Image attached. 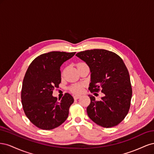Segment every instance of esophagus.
<instances>
[{
	"mask_svg": "<svg viewBox=\"0 0 154 154\" xmlns=\"http://www.w3.org/2000/svg\"><path fill=\"white\" fill-rule=\"evenodd\" d=\"M80 97H81V96H80V95H75V96H73V97H74V100H78V99L80 98Z\"/></svg>",
	"mask_w": 154,
	"mask_h": 154,
	"instance_id": "34e87169",
	"label": "esophagus"
}]
</instances>
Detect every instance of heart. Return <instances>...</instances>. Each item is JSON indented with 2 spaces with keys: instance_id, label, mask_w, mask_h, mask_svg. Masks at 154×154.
Masks as SVG:
<instances>
[{
  "instance_id": "heart-1",
  "label": "heart",
  "mask_w": 154,
  "mask_h": 154,
  "mask_svg": "<svg viewBox=\"0 0 154 154\" xmlns=\"http://www.w3.org/2000/svg\"><path fill=\"white\" fill-rule=\"evenodd\" d=\"M86 65L85 63H79L77 64V67H80L82 66H84ZM83 88H84V85L82 83H78V84L73 85L70 88V91H71L74 94H80L83 91Z\"/></svg>"
}]
</instances>
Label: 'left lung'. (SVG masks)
<instances>
[{"label":"left lung","instance_id":"1","mask_svg":"<svg viewBox=\"0 0 154 154\" xmlns=\"http://www.w3.org/2000/svg\"><path fill=\"white\" fill-rule=\"evenodd\" d=\"M76 56L90 68L91 82L88 89L91 92L101 91L105 94L100 101L88 95V117L105 128L118 125L128 112L132 95L130 75L123 60L117 54L105 49L81 51Z\"/></svg>","mask_w":154,"mask_h":154}]
</instances>
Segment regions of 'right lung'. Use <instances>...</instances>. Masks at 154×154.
I'll return each mask as SVG.
<instances>
[{
  "label": "right lung",
  "mask_w": 154,
  "mask_h": 154,
  "mask_svg": "<svg viewBox=\"0 0 154 154\" xmlns=\"http://www.w3.org/2000/svg\"><path fill=\"white\" fill-rule=\"evenodd\" d=\"M75 53L51 51L42 54L27 70L21 92L22 107L27 118L40 129H54L68 118L72 96L66 93L58 101L53 92L61 83L60 67Z\"/></svg>",
  "instance_id": "obj_1"
}]
</instances>
